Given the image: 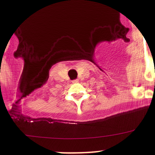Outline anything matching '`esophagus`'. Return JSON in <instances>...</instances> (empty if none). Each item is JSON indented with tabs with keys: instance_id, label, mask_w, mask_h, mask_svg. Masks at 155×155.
I'll list each match as a JSON object with an SVG mask.
<instances>
[{
	"instance_id": "34e87169",
	"label": "esophagus",
	"mask_w": 155,
	"mask_h": 155,
	"mask_svg": "<svg viewBox=\"0 0 155 155\" xmlns=\"http://www.w3.org/2000/svg\"><path fill=\"white\" fill-rule=\"evenodd\" d=\"M78 82H79V80H78V79L72 81V83H78Z\"/></svg>"
}]
</instances>
